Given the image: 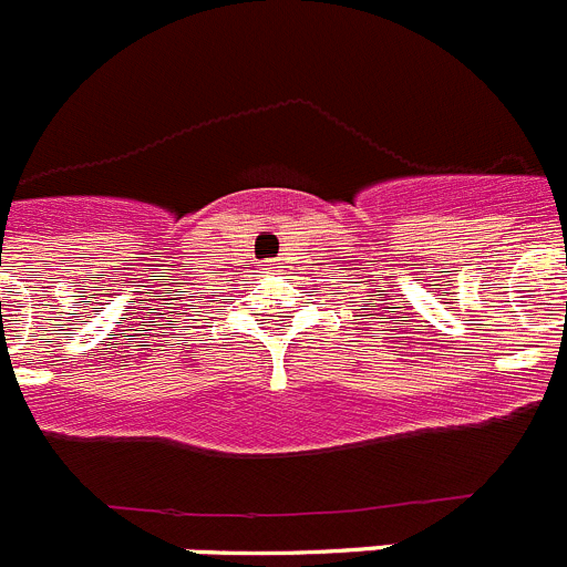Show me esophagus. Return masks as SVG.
<instances>
[{
  "label": "esophagus",
  "instance_id": "esophagus-1",
  "mask_svg": "<svg viewBox=\"0 0 567 567\" xmlns=\"http://www.w3.org/2000/svg\"><path fill=\"white\" fill-rule=\"evenodd\" d=\"M260 267L267 269L269 275H284V267H280L278 260H267V264H260Z\"/></svg>",
  "mask_w": 567,
  "mask_h": 567
}]
</instances>
